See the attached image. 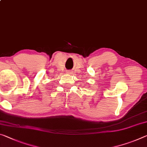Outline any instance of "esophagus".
<instances>
[{
	"mask_svg": "<svg viewBox=\"0 0 147 147\" xmlns=\"http://www.w3.org/2000/svg\"><path fill=\"white\" fill-rule=\"evenodd\" d=\"M69 73V74H71V73H72V72H71V71H69L68 73Z\"/></svg>",
	"mask_w": 147,
	"mask_h": 147,
	"instance_id": "obj_1",
	"label": "esophagus"
}]
</instances>
